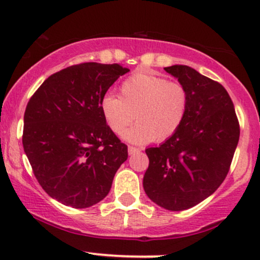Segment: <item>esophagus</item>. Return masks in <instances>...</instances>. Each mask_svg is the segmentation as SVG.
Wrapping results in <instances>:
<instances>
[{"label": "esophagus", "instance_id": "obj_1", "mask_svg": "<svg viewBox=\"0 0 260 260\" xmlns=\"http://www.w3.org/2000/svg\"><path fill=\"white\" fill-rule=\"evenodd\" d=\"M139 149L138 148H136V147H128V154L129 155H133V154H136V153H139Z\"/></svg>", "mask_w": 260, "mask_h": 260}]
</instances>
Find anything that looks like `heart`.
<instances>
[{
    "mask_svg": "<svg viewBox=\"0 0 260 260\" xmlns=\"http://www.w3.org/2000/svg\"><path fill=\"white\" fill-rule=\"evenodd\" d=\"M186 86L176 80L148 72H136L122 82L120 96L104 95L100 103L106 124L122 134L134 121L136 126L123 138L136 144L164 142L180 129L188 110Z\"/></svg>",
    "mask_w": 260,
    "mask_h": 260,
    "instance_id": "b5f03b06",
    "label": "heart"
}]
</instances>
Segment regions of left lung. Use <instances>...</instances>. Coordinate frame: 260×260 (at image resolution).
<instances>
[{
  "instance_id": "left-lung-1",
  "label": "left lung",
  "mask_w": 260,
  "mask_h": 260,
  "mask_svg": "<svg viewBox=\"0 0 260 260\" xmlns=\"http://www.w3.org/2000/svg\"><path fill=\"white\" fill-rule=\"evenodd\" d=\"M188 91L180 129L145 150L149 168L143 187L149 198L171 211L189 209L220 187L240 139V124L226 89L188 66L165 67Z\"/></svg>"
}]
</instances>
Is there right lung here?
Wrapping results in <instances>:
<instances>
[{
    "mask_svg": "<svg viewBox=\"0 0 260 260\" xmlns=\"http://www.w3.org/2000/svg\"><path fill=\"white\" fill-rule=\"evenodd\" d=\"M127 72L117 63L71 66L50 76L26 105L23 148L40 186L62 204L83 209L103 201L127 160V145L100 109Z\"/></svg>",
    "mask_w": 260,
    "mask_h": 260,
    "instance_id": "obj_1",
    "label": "right lung"
}]
</instances>
